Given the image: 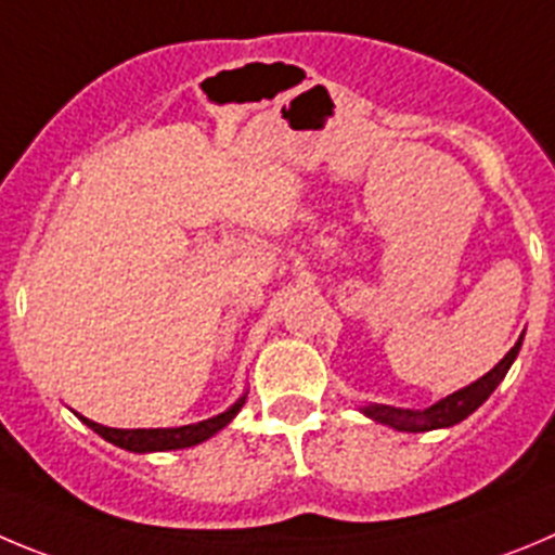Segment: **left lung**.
Returning <instances> with one entry per match:
<instances>
[{
    "label": "left lung",
    "instance_id": "8db88e82",
    "mask_svg": "<svg viewBox=\"0 0 555 555\" xmlns=\"http://www.w3.org/2000/svg\"><path fill=\"white\" fill-rule=\"evenodd\" d=\"M520 345H522V336L515 341V348H512L509 353H506L504 359L488 372V375L479 377V380L470 383V386L460 388V391H454V395H449L447 400L435 402V405L418 408V411H413V408H395V405H372V408H364V413L375 418V422L400 429V433H427V429L452 427V424L468 418L481 402L493 395L495 386H499V383L504 380L506 372H509L512 361H515L517 353H520Z\"/></svg>",
    "mask_w": 555,
    "mask_h": 555
}]
</instances>
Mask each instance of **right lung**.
Returning <instances> with one entry per match:
<instances>
[{
    "label": "right lung",
    "mask_w": 555,
    "mask_h": 555,
    "mask_svg": "<svg viewBox=\"0 0 555 555\" xmlns=\"http://www.w3.org/2000/svg\"><path fill=\"white\" fill-rule=\"evenodd\" d=\"M243 402H246V397H241L230 411L219 413V416L214 418H207V422L185 424V427H169V429H114V427H103V424L98 422H90V418L85 416L79 418L87 424V427L95 429L101 438H106L108 443L128 449V452H167V449H189V447H196V443L207 441L210 435H216L221 427H227V424L235 418V413L241 411Z\"/></svg>",
    "instance_id": "right-lung-1"
}]
</instances>
